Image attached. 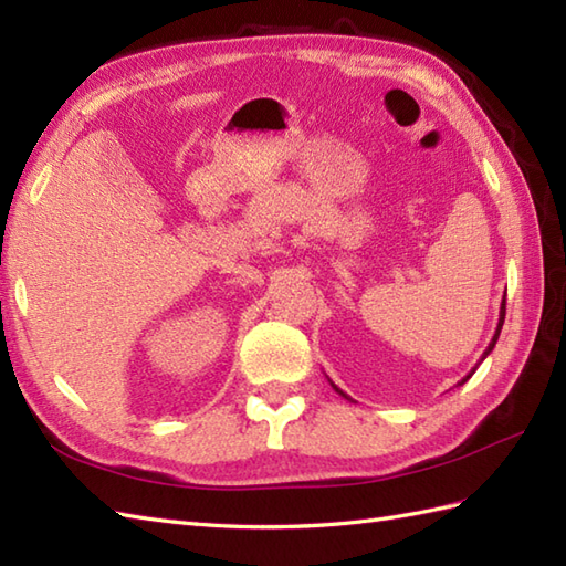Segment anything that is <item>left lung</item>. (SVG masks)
<instances>
[{
	"mask_svg": "<svg viewBox=\"0 0 566 566\" xmlns=\"http://www.w3.org/2000/svg\"><path fill=\"white\" fill-rule=\"evenodd\" d=\"M503 318H506V296H503V302H501V311H499V323H496V333H494V338H491L489 347H486V350H484V355H482V359H479V363H476V365H482V363H484V359H486V355H489L491 350H494V345H496V340H499V335H501V328H503ZM474 369H476V367H474ZM474 369H472V371H469V375H467V377H464V379H462L460 384H464V381H467L469 377H472V375H474ZM328 381H331V379H328ZM331 387H333L335 391H338L340 396H345V399H347V401H353V399H350V396H347V394H345L343 389H338V387H335V384H333V381H331Z\"/></svg>",
	"mask_w": 566,
	"mask_h": 566,
	"instance_id": "left-lung-1",
	"label": "left lung"
}]
</instances>
